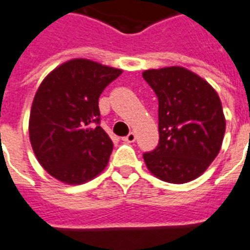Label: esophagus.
Listing matches in <instances>:
<instances>
[{
  "label": "esophagus",
  "instance_id": "1",
  "mask_svg": "<svg viewBox=\"0 0 250 250\" xmlns=\"http://www.w3.org/2000/svg\"><path fill=\"white\" fill-rule=\"evenodd\" d=\"M135 139H136V135L134 134V132H130L128 135L123 138V141H125V143H134V142H135Z\"/></svg>",
  "mask_w": 250,
  "mask_h": 250
}]
</instances>
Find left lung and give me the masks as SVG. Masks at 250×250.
<instances>
[{"mask_svg": "<svg viewBox=\"0 0 250 250\" xmlns=\"http://www.w3.org/2000/svg\"><path fill=\"white\" fill-rule=\"evenodd\" d=\"M158 98L159 143L143 154L147 168L170 184L198 178L221 150L225 116L214 88L182 66L143 72Z\"/></svg>", "mask_w": 250, "mask_h": 250, "instance_id": "8db88e82", "label": "left lung"}]
</instances>
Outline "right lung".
<instances>
[{"instance_id": "obj_1", "label": "right lung", "mask_w": 250, "mask_h": 250, "mask_svg": "<svg viewBox=\"0 0 250 250\" xmlns=\"http://www.w3.org/2000/svg\"><path fill=\"white\" fill-rule=\"evenodd\" d=\"M122 69L73 59L42 80L32 103L29 139L48 174L80 185L103 171L114 143L99 125V96Z\"/></svg>"}]
</instances>
